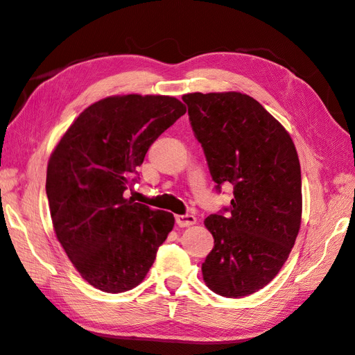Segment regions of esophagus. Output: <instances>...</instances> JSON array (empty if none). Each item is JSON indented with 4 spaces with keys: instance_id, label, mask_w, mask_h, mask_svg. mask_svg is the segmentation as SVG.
Masks as SVG:
<instances>
[{
    "instance_id": "esophagus-1",
    "label": "esophagus",
    "mask_w": 355,
    "mask_h": 355,
    "mask_svg": "<svg viewBox=\"0 0 355 355\" xmlns=\"http://www.w3.org/2000/svg\"><path fill=\"white\" fill-rule=\"evenodd\" d=\"M176 223L179 227H191V225H194L197 222L194 214H176Z\"/></svg>"
}]
</instances>
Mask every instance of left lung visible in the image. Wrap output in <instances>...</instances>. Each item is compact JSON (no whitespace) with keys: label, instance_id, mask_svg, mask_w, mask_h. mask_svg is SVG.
Wrapping results in <instances>:
<instances>
[{"label":"left lung","instance_id":"1","mask_svg":"<svg viewBox=\"0 0 355 355\" xmlns=\"http://www.w3.org/2000/svg\"><path fill=\"white\" fill-rule=\"evenodd\" d=\"M189 121L216 189L232 185L231 206L204 220L214 247L201 271L227 297L249 296L280 272L302 218V180L286 128L239 92L188 93Z\"/></svg>","mask_w":355,"mask_h":355}]
</instances>
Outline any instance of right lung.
<instances>
[{"label":"right lung","instance_id":"1","mask_svg":"<svg viewBox=\"0 0 355 355\" xmlns=\"http://www.w3.org/2000/svg\"><path fill=\"white\" fill-rule=\"evenodd\" d=\"M185 112L170 96H110L85 108L50 155L53 228L81 277L102 292L142 283L173 230V214L125 198L124 191L149 146Z\"/></svg>","mask_w":355,"mask_h":355}]
</instances>
